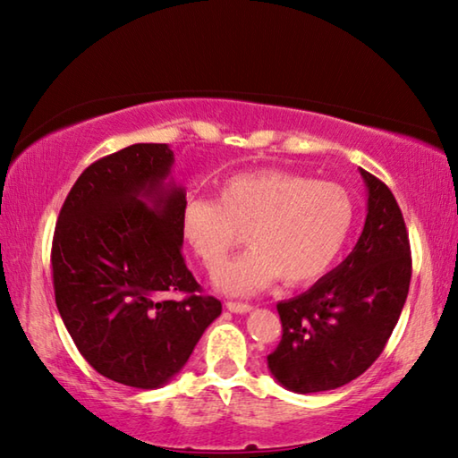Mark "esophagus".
Wrapping results in <instances>:
<instances>
[{"instance_id": "1", "label": "esophagus", "mask_w": 458, "mask_h": 458, "mask_svg": "<svg viewBox=\"0 0 458 458\" xmlns=\"http://www.w3.org/2000/svg\"><path fill=\"white\" fill-rule=\"evenodd\" d=\"M225 306H227V310L235 312V314H245V312L253 310V306L251 304H245V302H227Z\"/></svg>"}]
</instances>
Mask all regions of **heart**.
I'll use <instances>...</instances> for the list:
<instances>
[{"label":"heart","instance_id":"1","mask_svg":"<svg viewBox=\"0 0 458 458\" xmlns=\"http://www.w3.org/2000/svg\"><path fill=\"white\" fill-rule=\"evenodd\" d=\"M353 219V200L343 186L266 168L223 180L216 200L186 199L180 231L211 274L245 231L251 250L216 276V288L250 296L278 278L288 286L318 280L339 258Z\"/></svg>","mask_w":458,"mask_h":458}]
</instances>
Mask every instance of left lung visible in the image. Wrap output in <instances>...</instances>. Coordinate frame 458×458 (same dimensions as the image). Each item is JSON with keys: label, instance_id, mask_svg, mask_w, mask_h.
I'll return each instance as SVG.
<instances>
[{"label": "left lung", "instance_id": "obj_1", "mask_svg": "<svg viewBox=\"0 0 458 458\" xmlns=\"http://www.w3.org/2000/svg\"><path fill=\"white\" fill-rule=\"evenodd\" d=\"M361 176L367 216L353 251L304 294L278 304L282 341L267 367L290 392L336 389L369 369L408 298L406 223L392 191L363 168Z\"/></svg>", "mask_w": 458, "mask_h": 458}]
</instances>
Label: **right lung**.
<instances>
[{
    "label": "right lung",
    "mask_w": 458,
    "mask_h": 458,
    "mask_svg": "<svg viewBox=\"0 0 458 458\" xmlns=\"http://www.w3.org/2000/svg\"><path fill=\"white\" fill-rule=\"evenodd\" d=\"M172 164L168 144H133L93 162L52 239L56 306L79 353L140 389L168 384L221 314L184 264L186 192L166 182Z\"/></svg>",
    "instance_id": "add662e5"
}]
</instances>
